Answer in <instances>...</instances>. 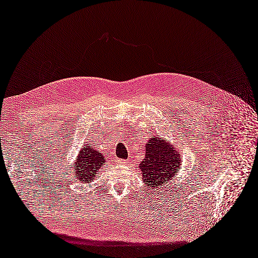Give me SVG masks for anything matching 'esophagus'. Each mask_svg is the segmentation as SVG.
<instances>
[{
    "label": "esophagus",
    "instance_id": "34e87169",
    "mask_svg": "<svg viewBox=\"0 0 258 258\" xmlns=\"http://www.w3.org/2000/svg\"><path fill=\"white\" fill-rule=\"evenodd\" d=\"M117 162L121 163V164H127L128 163L126 160H117Z\"/></svg>",
    "mask_w": 258,
    "mask_h": 258
}]
</instances>
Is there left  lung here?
Instances as JSON below:
<instances>
[{
	"mask_svg": "<svg viewBox=\"0 0 258 258\" xmlns=\"http://www.w3.org/2000/svg\"><path fill=\"white\" fill-rule=\"evenodd\" d=\"M145 158L140 163V170L143 182L155 189L174 177L182 167V155L171 141L155 135L145 145Z\"/></svg>",
	"mask_w": 258,
	"mask_h": 258,
	"instance_id": "obj_1",
	"label": "left lung"
}]
</instances>
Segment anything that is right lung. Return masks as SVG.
Returning <instances> with one entry per match:
<instances>
[{
  "label": "right lung",
  "instance_id": "add662e5",
  "mask_svg": "<svg viewBox=\"0 0 258 258\" xmlns=\"http://www.w3.org/2000/svg\"><path fill=\"white\" fill-rule=\"evenodd\" d=\"M105 157L101 151L96 150L94 145L85 144L81 150H78L77 159L73 162L72 168H74V177L77 181L84 184H89L95 179L99 169H101L105 163Z\"/></svg>",
  "mask_w": 258,
  "mask_h": 258
}]
</instances>
